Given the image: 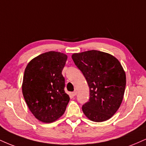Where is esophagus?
<instances>
[{
    "mask_svg": "<svg viewBox=\"0 0 146 146\" xmlns=\"http://www.w3.org/2000/svg\"><path fill=\"white\" fill-rule=\"evenodd\" d=\"M76 95H77V91L76 90H74V91L72 93V95H73V96H75Z\"/></svg>",
    "mask_w": 146,
    "mask_h": 146,
    "instance_id": "obj_1",
    "label": "esophagus"
}]
</instances>
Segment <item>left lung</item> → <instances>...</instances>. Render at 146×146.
Here are the masks:
<instances>
[{"mask_svg": "<svg viewBox=\"0 0 146 146\" xmlns=\"http://www.w3.org/2000/svg\"><path fill=\"white\" fill-rule=\"evenodd\" d=\"M72 59L89 86V101L82 106L83 113L93 121L109 119L119 109L124 95L126 78L119 61L97 50L73 53Z\"/></svg>", "mask_w": 146, "mask_h": 146, "instance_id": "8db88e82", "label": "left lung"}]
</instances>
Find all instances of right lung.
<instances>
[{
    "instance_id": "obj_1",
    "label": "right lung",
    "mask_w": 146,
    "mask_h": 146,
    "mask_svg": "<svg viewBox=\"0 0 146 146\" xmlns=\"http://www.w3.org/2000/svg\"><path fill=\"white\" fill-rule=\"evenodd\" d=\"M66 60L64 53L46 52L31 60L25 70L23 97L30 111L42 122L58 119L70 100L64 91L65 80L62 74Z\"/></svg>"
}]
</instances>
